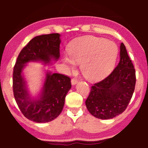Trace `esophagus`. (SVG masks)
<instances>
[{
	"label": "esophagus",
	"mask_w": 148,
	"mask_h": 148,
	"mask_svg": "<svg viewBox=\"0 0 148 148\" xmlns=\"http://www.w3.org/2000/svg\"><path fill=\"white\" fill-rule=\"evenodd\" d=\"M77 82H78V80L76 79L73 78V79H71V84L73 85V86H74V85L77 84Z\"/></svg>",
	"instance_id": "esophagus-1"
}]
</instances>
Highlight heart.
Here are the masks:
<instances>
[{
  "instance_id": "1",
  "label": "heart",
  "mask_w": 148,
  "mask_h": 148,
  "mask_svg": "<svg viewBox=\"0 0 148 148\" xmlns=\"http://www.w3.org/2000/svg\"><path fill=\"white\" fill-rule=\"evenodd\" d=\"M67 54L62 60L71 69L76 63H81L82 74L90 81L102 79L114 66L118 55V47L114 42L104 38L86 36L76 38L71 42Z\"/></svg>"
}]
</instances>
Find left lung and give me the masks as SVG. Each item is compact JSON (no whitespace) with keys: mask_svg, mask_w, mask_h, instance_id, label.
<instances>
[{"mask_svg":"<svg viewBox=\"0 0 148 148\" xmlns=\"http://www.w3.org/2000/svg\"><path fill=\"white\" fill-rule=\"evenodd\" d=\"M120 57L114 71L92 86L86 101L89 112L98 119H110L123 113L134 92L135 70L123 43L121 44Z\"/></svg>","mask_w":148,"mask_h":148,"instance_id":"obj_1","label":"left lung"}]
</instances>
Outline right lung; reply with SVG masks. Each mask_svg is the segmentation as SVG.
Segmentation results:
<instances>
[{
	"label": "right lung",
	"mask_w": 148,
	"mask_h": 148,
	"mask_svg": "<svg viewBox=\"0 0 148 148\" xmlns=\"http://www.w3.org/2000/svg\"><path fill=\"white\" fill-rule=\"evenodd\" d=\"M60 35L45 34L36 36L29 42L18 56L13 69V90L18 107L24 116L36 123H48L62 112L64 99L71 88V79L59 73L47 71L41 94L32 99L28 93L23 70L29 62L50 63L60 57Z\"/></svg>",
	"instance_id": "right-lung-1"
}]
</instances>
